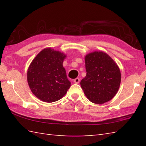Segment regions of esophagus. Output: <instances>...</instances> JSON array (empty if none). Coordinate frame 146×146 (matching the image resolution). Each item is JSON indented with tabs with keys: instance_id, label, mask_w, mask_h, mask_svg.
<instances>
[{
	"instance_id": "obj_1",
	"label": "esophagus",
	"mask_w": 146,
	"mask_h": 146,
	"mask_svg": "<svg viewBox=\"0 0 146 146\" xmlns=\"http://www.w3.org/2000/svg\"><path fill=\"white\" fill-rule=\"evenodd\" d=\"M73 82L75 83H79V82H80V78H76L75 79H74Z\"/></svg>"
}]
</instances>
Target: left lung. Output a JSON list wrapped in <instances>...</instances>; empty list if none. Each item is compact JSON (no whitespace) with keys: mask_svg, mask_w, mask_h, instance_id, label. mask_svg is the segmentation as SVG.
I'll return each instance as SVG.
<instances>
[{"mask_svg":"<svg viewBox=\"0 0 146 146\" xmlns=\"http://www.w3.org/2000/svg\"><path fill=\"white\" fill-rule=\"evenodd\" d=\"M86 75L80 82L92 103L102 104L114 97L119 88L121 74L115 62L107 53L94 51L85 56Z\"/></svg>","mask_w":146,"mask_h":146,"instance_id":"obj_1","label":"left lung"}]
</instances>
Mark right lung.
<instances>
[{
    "label": "right lung",
    "mask_w": 146,
    "mask_h": 146,
    "mask_svg": "<svg viewBox=\"0 0 146 146\" xmlns=\"http://www.w3.org/2000/svg\"><path fill=\"white\" fill-rule=\"evenodd\" d=\"M66 56L51 48L39 52L30 64L27 78L31 90L43 102L60 100L71 86L63 63Z\"/></svg>",
    "instance_id": "right-lung-1"
}]
</instances>
